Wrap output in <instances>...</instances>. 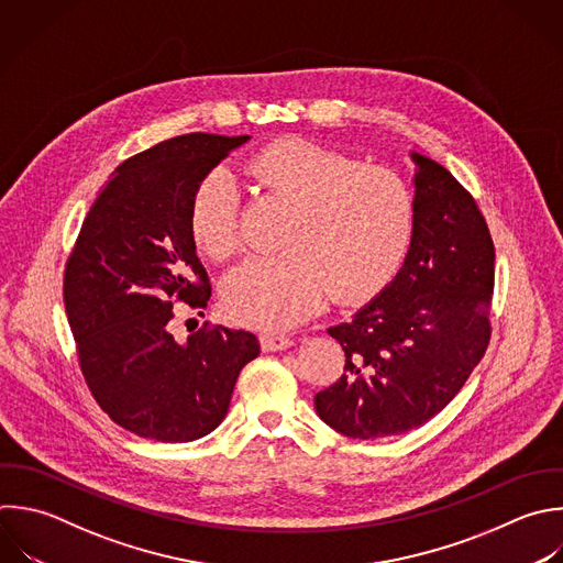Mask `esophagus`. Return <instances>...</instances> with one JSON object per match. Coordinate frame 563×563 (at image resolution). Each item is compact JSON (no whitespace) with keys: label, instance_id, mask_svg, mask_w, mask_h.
Instances as JSON below:
<instances>
[{"label":"esophagus","instance_id":"1","mask_svg":"<svg viewBox=\"0 0 563 563\" xmlns=\"http://www.w3.org/2000/svg\"><path fill=\"white\" fill-rule=\"evenodd\" d=\"M260 343H262V350L275 352V350H286V347H290V345H292V339H290L288 334H282V332H262Z\"/></svg>","mask_w":563,"mask_h":563}]
</instances>
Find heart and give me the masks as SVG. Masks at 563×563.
Returning <instances> with one entry per match:
<instances>
[{
  "instance_id": "heart-1",
  "label": "heart",
  "mask_w": 563,
  "mask_h": 563,
  "mask_svg": "<svg viewBox=\"0 0 563 563\" xmlns=\"http://www.w3.org/2000/svg\"><path fill=\"white\" fill-rule=\"evenodd\" d=\"M246 174L292 205L282 255L253 257L222 288L229 314L260 328H286L312 314L330 292L354 301L376 292L400 266L416 224L407 180L345 152L284 139L255 154ZM191 231L213 260L242 249V207L235 178L218 167L200 183Z\"/></svg>"
}]
</instances>
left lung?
<instances>
[{
  "label": "left lung",
  "instance_id": "left-lung-1",
  "mask_svg": "<svg viewBox=\"0 0 563 563\" xmlns=\"http://www.w3.org/2000/svg\"><path fill=\"white\" fill-rule=\"evenodd\" d=\"M418 165L416 224L396 279L328 330L345 352L341 378L314 396L347 438L418 429L462 389L490 341L495 246L473 196L438 163Z\"/></svg>",
  "mask_w": 563,
  "mask_h": 563
}]
</instances>
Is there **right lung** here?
<instances>
[{"instance_id":"1","label":"right lung","mask_w":563,"mask_h":563,"mask_svg":"<svg viewBox=\"0 0 563 563\" xmlns=\"http://www.w3.org/2000/svg\"><path fill=\"white\" fill-rule=\"evenodd\" d=\"M249 136L185 134L119 165L90 207L64 273V303L81 374L123 429L191 442L227 416L253 332L205 323L172 332L176 301L207 308L211 284L196 255L191 205L205 176Z\"/></svg>"}]
</instances>
